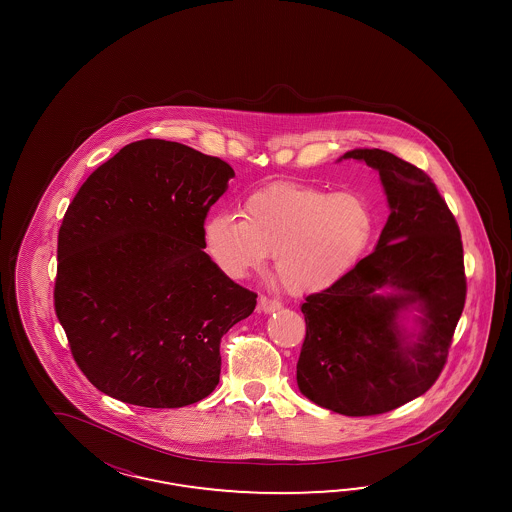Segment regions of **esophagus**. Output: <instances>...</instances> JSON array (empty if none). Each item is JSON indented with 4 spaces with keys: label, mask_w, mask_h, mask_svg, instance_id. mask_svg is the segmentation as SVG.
Wrapping results in <instances>:
<instances>
[{
    "label": "esophagus",
    "mask_w": 512,
    "mask_h": 512,
    "mask_svg": "<svg viewBox=\"0 0 512 512\" xmlns=\"http://www.w3.org/2000/svg\"><path fill=\"white\" fill-rule=\"evenodd\" d=\"M281 306L283 304L276 298H268V296L259 298V310L264 311V313H274V311L281 310Z\"/></svg>",
    "instance_id": "esophagus-1"
}]
</instances>
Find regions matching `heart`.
Instances as JSON below:
<instances>
[{
    "instance_id": "1",
    "label": "heart",
    "mask_w": 512,
    "mask_h": 512,
    "mask_svg": "<svg viewBox=\"0 0 512 512\" xmlns=\"http://www.w3.org/2000/svg\"><path fill=\"white\" fill-rule=\"evenodd\" d=\"M375 217L353 191L276 184L251 193L242 217L216 214L204 223V248L229 278L261 270L274 251V274L295 295L323 291L360 261Z\"/></svg>"
}]
</instances>
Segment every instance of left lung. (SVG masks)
Returning a JSON list of instances; mask_svg holds the SVG:
<instances>
[{"label":"left lung","instance_id":"8db88e82","mask_svg":"<svg viewBox=\"0 0 512 512\" xmlns=\"http://www.w3.org/2000/svg\"><path fill=\"white\" fill-rule=\"evenodd\" d=\"M341 159L379 172L390 216L368 257L306 296L296 383L319 407L370 417L419 398L443 370L464 310V249L426 172L377 148Z\"/></svg>","mask_w":512,"mask_h":512}]
</instances>
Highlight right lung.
<instances>
[{
  "label": "right lung",
  "instance_id": "1",
  "mask_svg": "<svg viewBox=\"0 0 512 512\" xmlns=\"http://www.w3.org/2000/svg\"><path fill=\"white\" fill-rule=\"evenodd\" d=\"M231 165L171 140H137L78 189L58 236L56 315L93 387L140 407L201 402L219 341L257 295L204 249Z\"/></svg>",
  "mask_w": 512,
  "mask_h": 512
}]
</instances>
